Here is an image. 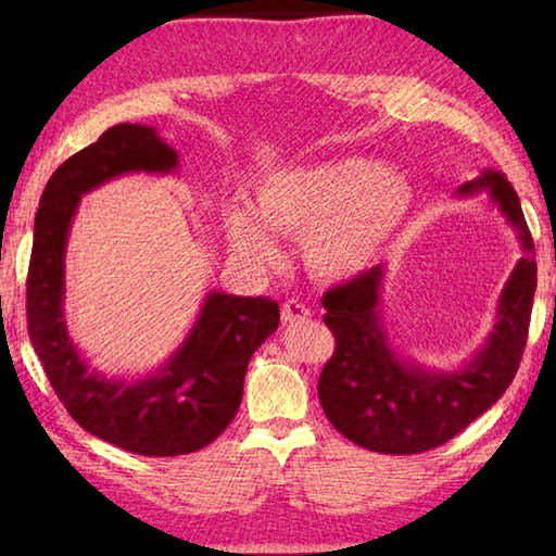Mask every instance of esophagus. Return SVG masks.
<instances>
[{
	"mask_svg": "<svg viewBox=\"0 0 556 556\" xmlns=\"http://www.w3.org/2000/svg\"><path fill=\"white\" fill-rule=\"evenodd\" d=\"M308 317H311V308L308 305H303L301 301H287L285 305H281V320H285L287 325L303 323V320H308Z\"/></svg>",
	"mask_w": 556,
	"mask_h": 556,
	"instance_id": "1",
	"label": "esophagus"
}]
</instances>
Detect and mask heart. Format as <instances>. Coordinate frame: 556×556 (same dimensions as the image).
<instances>
[{"mask_svg": "<svg viewBox=\"0 0 556 556\" xmlns=\"http://www.w3.org/2000/svg\"><path fill=\"white\" fill-rule=\"evenodd\" d=\"M255 195L257 212L243 203L227 210L233 253L269 265L281 257L275 231L303 236L305 263L327 281H351L380 263L416 205L410 176L368 157L291 164L263 176Z\"/></svg>", "mask_w": 556, "mask_h": 556, "instance_id": "1", "label": "heart"}]
</instances>
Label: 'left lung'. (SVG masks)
Returning <instances> with one entry per match:
<instances>
[{"label": "left lung", "mask_w": 556, "mask_h": 556, "mask_svg": "<svg viewBox=\"0 0 556 556\" xmlns=\"http://www.w3.org/2000/svg\"><path fill=\"white\" fill-rule=\"evenodd\" d=\"M485 193L516 233L521 257L494 305V327L478 351L454 370L404 356L387 334L382 291L387 265H377L323 299L325 325L337 351L317 384L325 416L363 448L420 454L452 440L482 416L511 384L528 339L538 265L535 245L514 186L482 169L456 188L458 198Z\"/></svg>", "instance_id": "1"}]
</instances>
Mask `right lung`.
<instances>
[{"label":"right lung","instance_id":"obj_1","mask_svg":"<svg viewBox=\"0 0 556 556\" xmlns=\"http://www.w3.org/2000/svg\"><path fill=\"white\" fill-rule=\"evenodd\" d=\"M179 169L155 126L116 124L52 174L33 227L28 332L47 380L83 430L143 456L191 454L219 437L241 406L251 356L279 327L277 301L212 289L181 344L146 375L108 377L71 339L66 245L80 198L126 174Z\"/></svg>","mask_w":556,"mask_h":556}]
</instances>
